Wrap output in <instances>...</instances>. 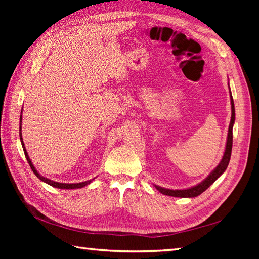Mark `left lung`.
<instances>
[{
	"label": "left lung",
	"mask_w": 259,
	"mask_h": 259,
	"mask_svg": "<svg viewBox=\"0 0 259 259\" xmlns=\"http://www.w3.org/2000/svg\"><path fill=\"white\" fill-rule=\"evenodd\" d=\"M229 88V83H228ZM230 92V88H229ZM230 104H232V119H230L229 128H228V135H227V141H226V148H225L224 156L222 158L221 162L218 163V166L214 168L212 171L209 174L207 177L203 179L201 183H199L196 186H192L190 188L187 189H167L163 188V187L155 185L156 188L161 192V194L166 196H171V197H180V198H194L202 194L203 191L208 189L214 181H216L225 172V170L227 169L228 163L230 160V156H232V148H233V126L235 123V106H234V100L232 92H230Z\"/></svg>",
	"instance_id": "obj_1"
}]
</instances>
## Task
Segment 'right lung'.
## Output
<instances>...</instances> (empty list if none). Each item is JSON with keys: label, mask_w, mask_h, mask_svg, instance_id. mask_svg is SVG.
Masks as SVG:
<instances>
[{"label": "right lung", "mask_w": 259, "mask_h": 259, "mask_svg": "<svg viewBox=\"0 0 259 259\" xmlns=\"http://www.w3.org/2000/svg\"><path fill=\"white\" fill-rule=\"evenodd\" d=\"M21 124H22V114H21V118H20V139H21V144H22V147H23V151H24V155H25V158H26L27 162H29L30 167H31V169H32V171L34 172V175L36 176V177H37L38 179L42 180L43 183H46V184L50 185V186H52V187H56V188H59V189H78V188H82V187H84V186H87V185H89V184L92 183L93 179H95V178L90 179V180H87V181H83V183H76V184L57 183V181H53V180H51V179H48V178L43 177V176H41L40 174H38L37 170L35 169V167L33 166V163H32L31 159H30V157H29V153H27V151H26V149H25V146H24V144H23V138H22Z\"/></svg>", "instance_id": "right-lung-1"}]
</instances>
